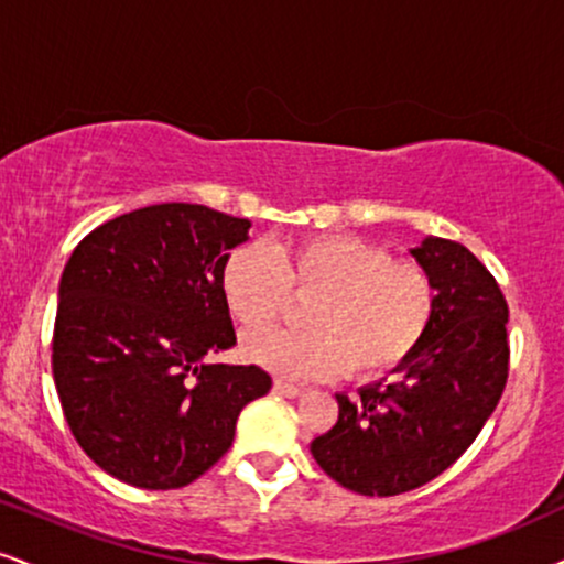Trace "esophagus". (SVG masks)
I'll return each instance as SVG.
<instances>
[{
    "label": "esophagus",
    "instance_id": "1",
    "mask_svg": "<svg viewBox=\"0 0 564 564\" xmlns=\"http://www.w3.org/2000/svg\"><path fill=\"white\" fill-rule=\"evenodd\" d=\"M274 392L284 394V398H290V400H295V398H301L303 389L295 387V384H288V381H274Z\"/></svg>",
    "mask_w": 564,
    "mask_h": 564
}]
</instances>
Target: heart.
Listing matches in <instances>:
<instances>
[{
    "instance_id": "b5f03b06",
    "label": "heart",
    "mask_w": 564,
    "mask_h": 564,
    "mask_svg": "<svg viewBox=\"0 0 564 564\" xmlns=\"http://www.w3.org/2000/svg\"><path fill=\"white\" fill-rule=\"evenodd\" d=\"M219 290L246 332L280 314L284 290L311 295L301 308V332L271 329L242 339V356L282 379L384 373L419 347L436 308L426 269L392 261L384 248L352 235L232 250Z\"/></svg>"
}]
</instances>
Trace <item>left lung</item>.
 <instances>
[{
  "mask_svg": "<svg viewBox=\"0 0 564 564\" xmlns=\"http://www.w3.org/2000/svg\"><path fill=\"white\" fill-rule=\"evenodd\" d=\"M434 280L426 335L394 379L337 394L339 419L311 442L329 478L366 497L419 489L474 444L507 381V301L489 269L455 240L410 248Z\"/></svg>",
  "mask_w": 564,
  "mask_h": 564,
  "instance_id": "8db88e82",
  "label": "left lung"
}]
</instances>
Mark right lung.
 I'll return each instance as SVG.
<instances>
[{
  "instance_id": "obj_1",
  "label": "right lung",
  "mask_w": 564,
  "mask_h": 564,
  "mask_svg": "<svg viewBox=\"0 0 564 564\" xmlns=\"http://www.w3.org/2000/svg\"><path fill=\"white\" fill-rule=\"evenodd\" d=\"M248 219L154 204L96 227L59 280L54 384L83 452L138 489H180L232 447L259 366L208 364L235 345L219 290Z\"/></svg>"
}]
</instances>
